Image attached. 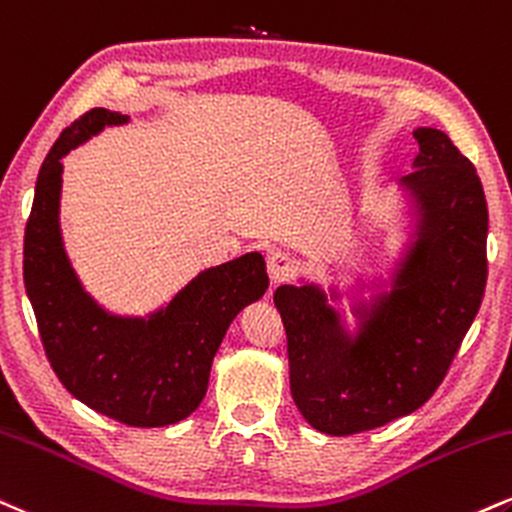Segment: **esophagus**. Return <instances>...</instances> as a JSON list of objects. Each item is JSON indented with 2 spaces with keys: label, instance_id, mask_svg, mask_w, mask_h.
I'll return each mask as SVG.
<instances>
[{
  "label": "esophagus",
  "instance_id": "obj_1",
  "mask_svg": "<svg viewBox=\"0 0 512 512\" xmlns=\"http://www.w3.org/2000/svg\"><path fill=\"white\" fill-rule=\"evenodd\" d=\"M295 272V262L291 255H286V252H272V255L267 257V274H269V281H272V286H279V283L288 281Z\"/></svg>",
  "mask_w": 512,
  "mask_h": 512
}]
</instances>
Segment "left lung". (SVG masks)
Segmentation results:
<instances>
[{"label":"left lung","mask_w":512,"mask_h":512,"mask_svg":"<svg viewBox=\"0 0 512 512\" xmlns=\"http://www.w3.org/2000/svg\"><path fill=\"white\" fill-rule=\"evenodd\" d=\"M412 174L398 181L408 240L389 279H357L350 312L336 286H281L291 393L310 427L350 436L422 408L446 377L486 286L489 212L482 181L443 131L415 128ZM362 290H372L369 299Z\"/></svg>","instance_id":"1"}]
</instances>
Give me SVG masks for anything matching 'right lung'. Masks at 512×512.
I'll return each instance as SVG.
<instances>
[{"label":"right lung","mask_w":512,"mask_h":512,"mask_svg":"<svg viewBox=\"0 0 512 512\" xmlns=\"http://www.w3.org/2000/svg\"><path fill=\"white\" fill-rule=\"evenodd\" d=\"M126 114L95 107L64 128L40 166L23 240V281L47 360L73 398L128 427L186 420L207 393L226 329L269 288L260 252L209 267L145 317L104 310L80 283L61 238L64 159Z\"/></svg>","instance_id":"right-lung-1"}]
</instances>
